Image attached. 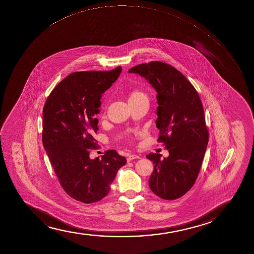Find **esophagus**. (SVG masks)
Returning a JSON list of instances; mask_svg holds the SVG:
<instances>
[{
    "label": "esophagus",
    "instance_id": "obj_1",
    "mask_svg": "<svg viewBox=\"0 0 254 254\" xmlns=\"http://www.w3.org/2000/svg\"><path fill=\"white\" fill-rule=\"evenodd\" d=\"M137 158H140V156H138V155L135 154H128V158H127V161H128V162H130V161L134 160V159H137Z\"/></svg>",
    "mask_w": 254,
    "mask_h": 254
}]
</instances>
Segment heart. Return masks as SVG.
<instances>
[{
	"instance_id": "b5f03b06",
	"label": "heart",
	"mask_w": 254,
	"mask_h": 254,
	"mask_svg": "<svg viewBox=\"0 0 254 254\" xmlns=\"http://www.w3.org/2000/svg\"><path fill=\"white\" fill-rule=\"evenodd\" d=\"M140 96H145V94H143L142 92H140V91H132L130 95H129L128 100L135 99V98H138V97H140Z\"/></svg>"
}]
</instances>
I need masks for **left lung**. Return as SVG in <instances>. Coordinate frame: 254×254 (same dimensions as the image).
Here are the masks:
<instances>
[{
    "instance_id": "left-lung-1",
    "label": "left lung",
    "mask_w": 254,
    "mask_h": 254,
    "mask_svg": "<svg viewBox=\"0 0 254 254\" xmlns=\"http://www.w3.org/2000/svg\"><path fill=\"white\" fill-rule=\"evenodd\" d=\"M128 73L145 78L157 91L158 141L169 150L163 159L158 153L146 155L154 164L149 187L161 198H179L195 183L208 143L201 100L180 71L162 62L141 64Z\"/></svg>"
}]
</instances>
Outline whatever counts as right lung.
<instances>
[{"mask_svg":"<svg viewBox=\"0 0 254 254\" xmlns=\"http://www.w3.org/2000/svg\"><path fill=\"white\" fill-rule=\"evenodd\" d=\"M122 67L84 71L67 76L51 92L43 108L42 142L59 183L77 201L92 203L108 195L126 158L108 150L102 159L90 158L102 94L119 78Z\"/></svg>","mask_w":254,"mask_h":254,"instance_id":"add662e5","label":"right lung"}]
</instances>
